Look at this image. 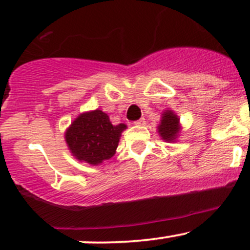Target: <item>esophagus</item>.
I'll return each instance as SVG.
<instances>
[{
	"mask_svg": "<svg viewBox=\"0 0 250 250\" xmlns=\"http://www.w3.org/2000/svg\"><path fill=\"white\" fill-rule=\"evenodd\" d=\"M134 125H145V120H144V118H140V120L135 121Z\"/></svg>",
	"mask_w": 250,
	"mask_h": 250,
	"instance_id": "34e87169",
	"label": "esophagus"
}]
</instances>
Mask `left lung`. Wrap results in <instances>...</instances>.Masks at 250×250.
Listing matches in <instances>:
<instances>
[{"label": "left lung", "instance_id": "1", "mask_svg": "<svg viewBox=\"0 0 250 250\" xmlns=\"http://www.w3.org/2000/svg\"><path fill=\"white\" fill-rule=\"evenodd\" d=\"M157 133L162 140L166 143L177 142L182 125L179 123V117L172 110H165L161 115V121L157 125Z\"/></svg>", "mask_w": 250, "mask_h": 250}]
</instances>
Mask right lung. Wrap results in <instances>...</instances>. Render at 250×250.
<instances>
[{
    "instance_id": "add662e5",
    "label": "right lung",
    "mask_w": 250,
    "mask_h": 250,
    "mask_svg": "<svg viewBox=\"0 0 250 250\" xmlns=\"http://www.w3.org/2000/svg\"><path fill=\"white\" fill-rule=\"evenodd\" d=\"M125 129H127L125 123L113 125L107 113L96 108L74 118L64 132V140L72 156L81 162L98 166L116 154Z\"/></svg>"
}]
</instances>
